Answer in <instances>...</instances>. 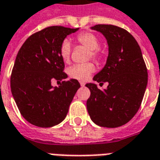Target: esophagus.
<instances>
[{
    "label": "esophagus",
    "mask_w": 160,
    "mask_h": 160,
    "mask_svg": "<svg viewBox=\"0 0 160 160\" xmlns=\"http://www.w3.org/2000/svg\"><path fill=\"white\" fill-rule=\"evenodd\" d=\"M85 85H86V83H85V82H82V81L80 82V86H81V87H85Z\"/></svg>",
    "instance_id": "34e87169"
}]
</instances>
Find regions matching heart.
Segmentation results:
<instances>
[{"instance_id":"heart-1","label":"heart","mask_w":160,"mask_h":160,"mask_svg":"<svg viewBox=\"0 0 160 160\" xmlns=\"http://www.w3.org/2000/svg\"><path fill=\"white\" fill-rule=\"evenodd\" d=\"M77 42L81 45L86 47L90 50L89 57L96 61H100L103 56V51L99 47V40L94 33L81 32L76 37ZM60 56L65 62H68L71 56V45L68 40H64L60 46ZM95 71V66L93 63L87 62L82 64H75L70 67L68 73L70 77L78 80L85 81L89 79L92 73Z\"/></svg>"}]
</instances>
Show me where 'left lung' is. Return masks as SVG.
<instances>
[{
  "label": "left lung",
  "mask_w": 160,
  "mask_h": 160,
  "mask_svg": "<svg viewBox=\"0 0 160 160\" xmlns=\"http://www.w3.org/2000/svg\"><path fill=\"white\" fill-rule=\"evenodd\" d=\"M92 29L102 33L109 46L106 64L93 80L109 85L104 91L96 84L86 85L91 92L87 111L100 127H120L141 106L148 85L147 66L137 41L126 30L112 25H96Z\"/></svg>",
  "instance_id": "obj_1"
}]
</instances>
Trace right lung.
<instances>
[{
    "label": "right lung",
    "instance_id": "add662e5",
    "mask_svg": "<svg viewBox=\"0 0 160 160\" xmlns=\"http://www.w3.org/2000/svg\"><path fill=\"white\" fill-rule=\"evenodd\" d=\"M78 30L49 26L30 36L19 49L11 74V91L20 114L30 123L49 128L66 118L80 83L71 79L53 87L51 81L68 78L60 46Z\"/></svg>",
    "mask_w": 160,
    "mask_h": 160
}]
</instances>
